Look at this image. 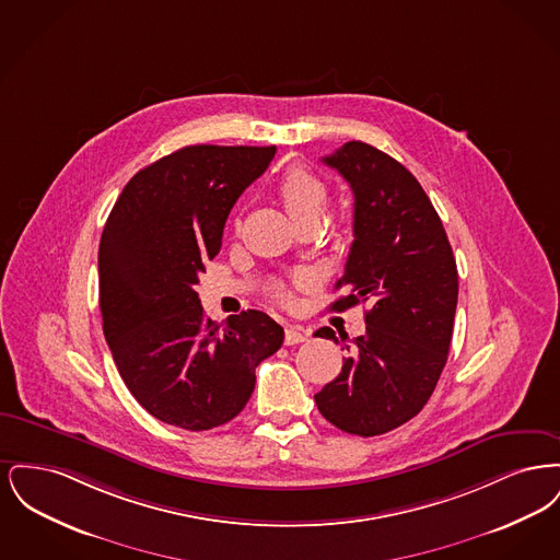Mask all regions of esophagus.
I'll use <instances>...</instances> for the list:
<instances>
[{
	"label": "esophagus",
	"instance_id": "esophagus-1",
	"mask_svg": "<svg viewBox=\"0 0 560 560\" xmlns=\"http://www.w3.org/2000/svg\"><path fill=\"white\" fill-rule=\"evenodd\" d=\"M306 338H308V334H306L300 325H290V327L285 329V345H288V347L300 345V342H304Z\"/></svg>",
	"mask_w": 560,
	"mask_h": 560
}]
</instances>
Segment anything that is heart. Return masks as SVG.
<instances>
[{"label":"heart","instance_id":"b5f03b06","mask_svg":"<svg viewBox=\"0 0 560 560\" xmlns=\"http://www.w3.org/2000/svg\"><path fill=\"white\" fill-rule=\"evenodd\" d=\"M277 195L295 224L317 222L327 201V187L311 170L293 165L281 176Z\"/></svg>","mask_w":560,"mask_h":560}]
</instances>
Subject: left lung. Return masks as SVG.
I'll use <instances>...</instances> for the list:
<instances>
[{
  "label": "left lung",
  "mask_w": 560,
  "mask_h": 560,
  "mask_svg": "<svg viewBox=\"0 0 560 560\" xmlns=\"http://www.w3.org/2000/svg\"><path fill=\"white\" fill-rule=\"evenodd\" d=\"M323 163L338 170L354 195V241L336 283L348 293L331 311L359 302H370V311L365 334L347 345L342 372L315 400L334 427L375 436L418 416L441 377L452 345L457 267L439 213L399 161L352 140ZM315 336L338 342L331 327Z\"/></svg>",
  "instance_id": "obj_1"
}]
</instances>
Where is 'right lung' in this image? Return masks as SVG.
I'll return each mask as SVG.
<instances>
[{
  "instance_id": "obj_1",
  "label": "right lung",
  "mask_w": 560,
  "mask_h": 560,
  "mask_svg": "<svg viewBox=\"0 0 560 560\" xmlns=\"http://www.w3.org/2000/svg\"><path fill=\"white\" fill-rule=\"evenodd\" d=\"M275 151L185 147L140 170L108 213L98 249L103 331L133 399L165 424L199 432L231 422L260 361L283 345L267 313L218 325L195 292L235 201Z\"/></svg>"
}]
</instances>
